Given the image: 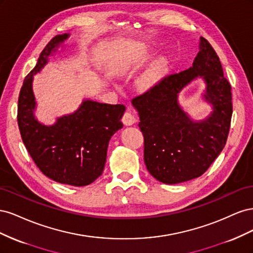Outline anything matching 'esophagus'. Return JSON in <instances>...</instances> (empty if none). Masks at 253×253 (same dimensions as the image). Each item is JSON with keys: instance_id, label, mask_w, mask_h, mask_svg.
<instances>
[{"instance_id": "34e87169", "label": "esophagus", "mask_w": 253, "mask_h": 253, "mask_svg": "<svg viewBox=\"0 0 253 253\" xmlns=\"http://www.w3.org/2000/svg\"><path fill=\"white\" fill-rule=\"evenodd\" d=\"M135 122H136V118L129 111H126L124 114V116H122V124L126 126H132L135 124Z\"/></svg>"}]
</instances>
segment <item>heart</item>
<instances>
[{
    "instance_id": "heart-1",
    "label": "heart",
    "mask_w": 253,
    "mask_h": 253,
    "mask_svg": "<svg viewBox=\"0 0 253 253\" xmlns=\"http://www.w3.org/2000/svg\"><path fill=\"white\" fill-rule=\"evenodd\" d=\"M160 63V62H159ZM158 74H159V66L153 67L152 70H150L144 76H142V78L140 79V85L142 87H150L154 84L158 78Z\"/></svg>"
}]
</instances>
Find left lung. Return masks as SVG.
Here are the masks:
<instances>
[{"mask_svg": "<svg viewBox=\"0 0 253 253\" xmlns=\"http://www.w3.org/2000/svg\"><path fill=\"white\" fill-rule=\"evenodd\" d=\"M198 75L206 80L205 97L213 104V113L205 122L193 123L179 108L177 96ZM132 103L139 112L144 164L159 181L177 183L198 177L225 147L232 117L231 85L217 53L203 37L192 67L166 76Z\"/></svg>", "mask_w": 253, "mask_h": 253, "instance_id": "obj_1", "label": "left lung"}]
</instances>
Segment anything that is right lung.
Listing matches in <instances>:
<instances>
[{
	"label": "right lung",
	"mask_w": 253,
	"mask_h": 253,
	"mask_svg": "<svg viewBox=\"0 0 253 253\" xmlns=\"http://www.w3.org/2000/svg\"><path fill=\"white\" fill-rule=\"evenodd\" d=\"M67 38V34L53 37L25 77L17 118L22 140L40 171L55 181L82 187L102 174L109 141L122 127L120 119L126 106L86 100L77 112L59 118L53 126H43L35 119L33 76L42 70L48 56Z\"/></svg>",
	"instance_id": "obj_1"
}]
</instances>
